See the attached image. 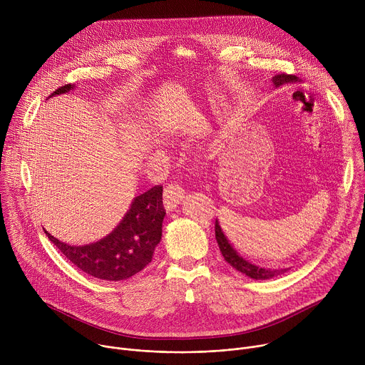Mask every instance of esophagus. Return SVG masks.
<instances>
[{"instance_id": "esophagus-1", "label": "esophagus", "mask_w": 365, "mask_h": 365, "mask_svg": "<svg viewBox=\"0 0 365 365\" xmlns=\"http://www.w3.org/2000/svg\"><path fill=\"white\" fill-rule=\"evenodd\" d=\"M183 197H185V190L182 189L180 185L172 183L166 186L163 192V202H165L166 211H173L175 207H178V205L183 200Z\"/></svg>"}]
</instances>
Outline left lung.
Segmentation results:
<instances>
[{"instance_id":"left-lung-1","label":"left lung","mask_w":365,"mask_h":365,"mask_svg":"<svg viewBox=\"0 0 365 365\" xmlns=\"http://www.w3.org/2000/svg\"><path fill=\"white\" fill-rule=\"evenodd\" d=\"M297 78L293 76V75H286V73H282V75H277L273 78V83L276 86H280L283 83H289V82H296ZM215 238H217V242H218V247L221 250V254L224 257L225 262L232 266V269H235L237 272L251 277V279H255V280H266V279H270V277H274L277 274H282L286 272L284 270H270V269H266V267H262V266H257V264H252L251 262H248V259H245L242 255H240L234 247L230 244L228 238L225 237L220 222L217 221L215 222Z\"/></svg>"}]
</instances>
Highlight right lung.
<instances>
[{
  "instance_id": "1",
  "label": "right lung",
  "mask_w": 365,
  "mask_h": 365,
  "mask_svg": "<svg viewBox=\"0 0 365 365\" xmlns=\"http://www.w3.org/2000/svg\"><path fill=\"white\" fill-rule=\"evenodd\" d=\"M72 88L71 83L61 86L51 95L65 93ZM162 196V185L137 196L120 225L106 238L88 245H68L44 232L83 273L108 282L127 280L151 262L154 248L162 240V224L166 215Z\"/></svg>"
}]
</instances>
